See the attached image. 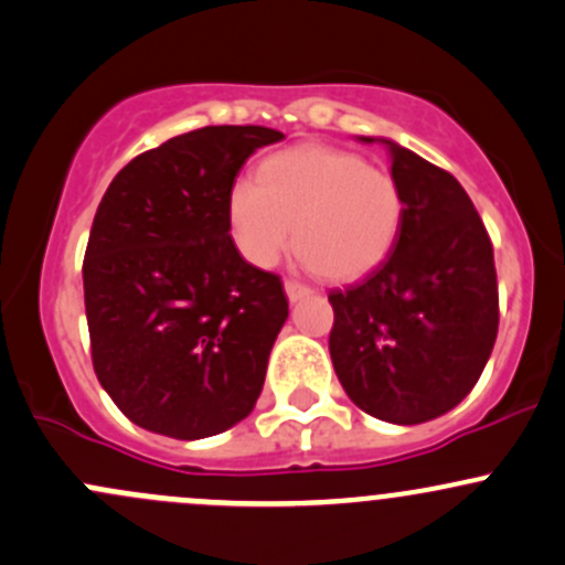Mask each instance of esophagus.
<instances>
[{"label": "esophagus", "instance_id": "1", "mask_svg": "<svg viewBox=\"0 0 565 565\" xmlns=\"http://www.w3.org/2000/svg\"><path fill=\"white\" fill-rule=\"evenodd\" d=\"M310 294H312V288H307V285H301V282H296V280L285 282V296H288L290 305H296V301L307 299V296H310Z\"/></svg>", "mask_w": 565, "mask_h": 565}]
</instances>
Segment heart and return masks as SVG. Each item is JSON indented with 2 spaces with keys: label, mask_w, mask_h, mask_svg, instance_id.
Here are the masks:
<instances>
[{
  "label": "heart",
  "mask_w": 565,
  "mask_h": 565,
  "mask_svg": "<svg viewBox=\"0 0 565 565\" xmlns=\"http://www.w3.org/2000/svg\"><path fill=\"white\" fill-rule=\"evenodd\" d=\"M405 201L397 179L345 149L301 143L260 162L228 195V225L249 264L269 269L294 244L329 280H356L397 244Z\"/></svg>",
  "instance_id": "1"
}]
</instances>
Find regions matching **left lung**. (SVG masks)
I'll list each match as a JSON object with an SVG mask.
<instances>
[{
	"instance_id": "left-lung-1",
	"label": "left lung",
	"mask_w": 565,
	"mask_h": 565,
	"mask_svg": "<svg viewBox=\"0 0 565 565\" xmlns=\"http://www.w3.org/2000/svg\"><path fill=\"white\" fill-rule=\"evenodd\" d=\"M392 177L405 214L397 244L362 282L331 290L329 353L348 397L388 424H422L457 408L498 337L492 242L473 201L444 168L392 138Z\"/></svg>"
}]
</instances>
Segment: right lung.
<instances>
[{"label": "right lung", "mask_w": 565, "mask_h": 565, "mask_svg": "<svg viewBox=\"0 0 565 565\" xmlns=\"http://www.w3.org/2000/svg\"><path fill=\"white\" fill-rule=\"evenodd\" d=\"M282 138L258 125L184 132L127 162L97 206L84 255L92 364L149 433L209 438L260 397L288 299L236 249L228 195L247 157Z\"/></svg>", "instance_id": "add662e5"}]
</instances>
